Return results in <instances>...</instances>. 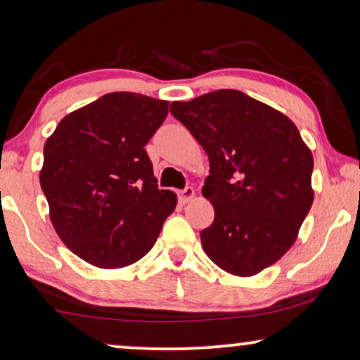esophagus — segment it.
Listing matches in <instances>:
<instances>
[{
    "instance_id": "1",
    "label": "esophagus",
    "mask_w": 360,
    "mask_h": 360,
    "mask_svg": "<svg viewBox=\"0 0 360 360\" xmlns=\"http://www.w3.org/2000/svg\"><path fill=\"white\" fill-rule=\"evenodd\" d=\"M193 198H195V190L191 188V186H186L185 190L179 191V201L181 205H186V202H190Z\"/></svg>"
}]
</instances>
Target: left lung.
Wrapping results in <instances>:
<instances>
[{
	"label": "left lung",
	"instance_id": "1",
	"mask_svg": "<svg viewBox=\"0 0 360 360\" xmlns=\"http://www.w3.org/2000/svg\"><path fill=\"white\" fill-rule=\"evenodd\" d=\"M170 113L210 158L202 196L214 221L201 231L205 253L240 278L274 264L314 202V155L292 120L233 89L172 102Z\"/></svg>",
	"mask_w": 360,
	"mask_h": 360
}]
</instances>
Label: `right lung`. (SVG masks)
Wrapping results in <instances>:
<instances>
[{
	"label": "right lung",
	"instance_id": "right-lung-1",
	"mask_svg": "<svg viewBox=\"0 0 360 360\" xmlns=\"http://www.w3.org/2000/svg\"><path fill=\"white\" fill-rule=\"evenodd\" d=\"M169 102L110 92L66 115L44 146L40 186L50 221L72 253L102 269L141 259L176 195L159 190L144 146Z\"/></svg>",
	"mask_w": 360,
	"mask_h": 360
}]
</instances>
